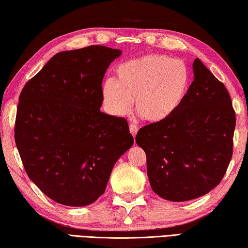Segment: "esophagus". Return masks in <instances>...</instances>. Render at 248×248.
I'll list each match as a JSON object with an SVG mask.
<instances>
[{"label": "esophagus", "mask_w": 248, "mask_h": 248, "mask_svg": "<svg viewBox=\"0 0 248 248\" xmlns=\"http://www.w3.org/2000/svg\"><path fill=\"white\" fill-rule=\"evenodd\" d=\"M137 131H139V127H137V125H135V124H131V125H129V132L132 133V135H133L134 137L136 136Z\"/></svg>", "instance_id": "1"}]
</instances>
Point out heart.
<instances>
[{"label": "heart", "instance_id": "heart-1", "mask_svg": "<svg viewBox=\"0 0 248 248\" xmlns=\"http://www.w3.org/2000/svg\"><path fill=\"white\" fill-rule=\"evenodd\" d=\"M189 86V71L184 62L151 54L121 63L115 69V79L102 83L101 96L109 114L127 115L134 100L141 117L157 123L180 108Z\"/></svg>", "mask_w": 248, "mask_h": 248}]
</instances>
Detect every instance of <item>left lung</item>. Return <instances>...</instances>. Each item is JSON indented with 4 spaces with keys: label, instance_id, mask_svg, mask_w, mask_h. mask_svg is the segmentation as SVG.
I'll return each instance as SVG.
<instances>
[{
    "label": "left lung",
    "instance_id": "left-lung-1",
    "mask_svg": "<svg viewBox=\"0 0 248 248\" xmlns=\"http://www.w3.org/2000/svg\"><path fill=\"white\" fill-rule=\"evenodd\" d=\"M193 74L180 108L140 128L135 139L147 157L153 191L174 202L211 191L224 177L233 154L236 117L229 92L198 58Z\"/></svg>",
    "mask_w": 248,
    "mask_h": 248
}]
</instances>
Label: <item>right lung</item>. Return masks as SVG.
Here are the masks:
<instances>
[{
  "label": "right lung",
  "mask_w": 248,
  "mask_h": 248,
  "mask_svg": "<svg viewBox=\"0 0 248 248\" xmlns=\"http://www.w3.org/2000/svg\"><path fill=\"white\" fill-rule=\"evenodd\" d=\"M121 54L99 45L58 52L19 94L15 143L24 168L60 204L93 203L134 143L124 117L100 111L104 74Z\"/></svg>",
  "instance_id": "add662e5"
}]
</instances>
